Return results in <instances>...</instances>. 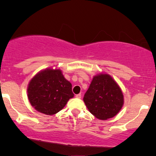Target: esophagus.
Masks as SVG:
<instances>
[{
	"instance_id": "1",
	"label": "esophagus",
	"mask_w": 156,
	"mask_h": 156,
	"mask_svg": "<svg viewBox=\"0 0 156 156\" xmlns=\"http://www.w3.org/2000/svg\"><path fill=\"white\" fill-rule=\"evenodd\" d=\"M76 98H81V94H76Z\"/></svg>"
}]
</instances>
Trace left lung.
I'll use <instances>...</instances> for the list:
<instances>
[{
	"mask_svg": "<svg viewBox=\"0 0 156 156\" xmlns=\"http://www.w3.org/2000/svg\"><path fill=\"white\" fill-rule=\"evenodd\" d=\"M83 101L91 114L105 120L117 115L122 107L124 98L115 80L108 74H101L93 78Z\"/></svg>",
	"mask_w": 156,
	"mask_h": 156,
	"instance_id": "obj_1",
	"label": "left lung"
}]
</instances>
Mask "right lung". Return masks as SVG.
<instances>
[{"mask_svg": "<svg viewBox=\"0 0 156 156\" xmlns=\"http://www.w3.org/2000/svg\"><path fill=\"white\" fill-rule=\"evenodd\" d=\"M27 90L32 106L47 115L58 113L74 96L72 84L60 69H46L39 72L29 82Z\"/></svg>", "mask_w": 156, "mask_h": 156, "instance_id": "add662e5", "label": "right lung"}]
</instances>
